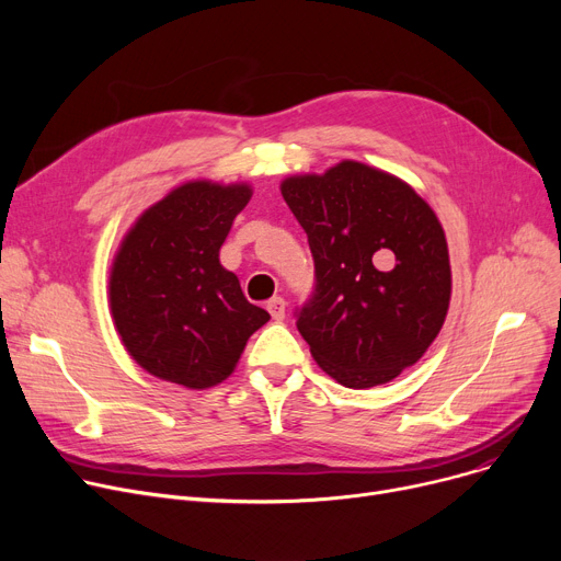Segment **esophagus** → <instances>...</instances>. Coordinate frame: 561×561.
<instances>
[{
	"label": "esophagus",
	"instance_id": "obj_1",
	"mask_svg": "<svg viewBox=\"0 0 561 561\" xmlns=\"http://www.w3.org/2000/svg\"><path fill=\"white\" fill-rule=\"evenodd\" d=\"M265 309L271 311V316H273L275 322H282L284 316H286V302H284V298H273V300H268V305H265Z\"/></svg>",
	"mask_w": 561,
	"mask_h": 561
}]
</instances>
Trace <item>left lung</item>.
Masks as SVG:
<instances>
[{
    "label": "left lung",
    "mask_w": 561,
    "mask_h": 561,
    "mask_svg": "<svg viewBox=\"0 0 561 561\" xmlns=\"http://www.w3.org/2000/svg\"><path fill=\"white\" fill-rule=\"evenodd\" d=\"M282 195L313 256L316 288L296 325L316 364L347 389L387 385L444 328V227L409 184L357 161L288 176Z\"/></svg>",
    "instance_id": "obj_1"
}]
</instances>
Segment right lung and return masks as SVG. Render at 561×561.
<instances>
[{"mask_svg": "<svg viewBox=\"0 0 561 561\" xmlns=\"http://www.w3.org/2000/svg\"><path fill=\"white\" fill-rule=\"evenodd\" d=\"M250 197L248 184H182L136 220L117 250L108 279L115 330L154 377L216 387L271 320L220 265L231 222Z\"/></svg>", "mask_w": 561, "mask_h": 561, "instance_id": "1", "label": "right lung"}]
</instances>
